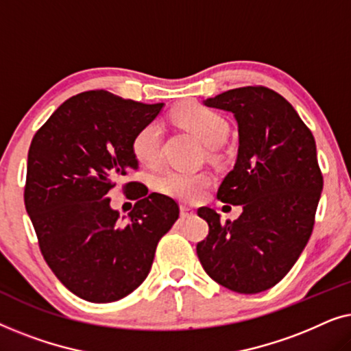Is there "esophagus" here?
<instances>
[{
    "mask_svg": "<svg viewBox=\"0 0 351 351\" xmlns=\"http://www.w3.org/2000/svg\"><path fill=\"white\" fill-rule=\"evenodd\" d=\"M193 215H195L193 209L186 208V206H180V217L182 219H190V217H193Z\"/></svg>",
    "mask_w": 351,
    "mask_h": 351,
    "instance_id": "34e87169",
    "label": "esophagus"
}]
</instances>
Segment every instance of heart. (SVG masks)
<instances>
[{
  "mask_svg": "<svg viewBox=\"0 0 351 351\" xmlns=\"http://www.w3.org/2000/svg\"><path fill=\"white\" fill-rule=\"evenodd\" d=\"M176 121L193 132L204 145H222L230 132V126L222 114L206 108L199 104L180 105L174 112ZM161 126L155 121L138 129L132 138V153L143 166H155L161 160ZM209 176L206 172L166 171L156 177L155 186L160 193L171 198L195 203L203 196L209 185Z\"/></svg>",
  "mask_w": 351,
  "mask_h": 351,
  "instance_id": "heart-1",
  "label": "heart"
}]
</instances>
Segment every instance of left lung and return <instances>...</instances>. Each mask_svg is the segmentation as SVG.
I'll list each match as a JSON object with an SVG mask.
<instances>
[{
    "label": "left lung",
    "instance_id": "1",
    "mask_svg": "<svg viewBox=\"0 0 351 351\" xmlns=\"http://www.w3.org/2000/svg\"><path fill=\"white\" fill-rule=\"evenodd\" d=\"M204 105L232 112L238 123V158L217 198L243 213L222 223L214 209L199 208L209 234L196 254L220 286L257 294L287 275L313 232L323 190L315 137L294 107L263 86L230 89Z\"/></svg>",
    "mask_w": 351,
    "mask_h": 351
}]
</instances>
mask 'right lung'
Masks as SVG:
<instances>
[{"mask_svg": "<svg viewBox=\"0 0 351 351\" xmlns=\"http://www.w3.org/2000/svg\"><path fill=\"white\" fill-rule=\"evenodd\" d=\"M161 108L88 90L65 100L33 137L25 209L46 263L81 299L108 304L137 289L179 219L174 199L138 182L123 185L137 199L126 222L110 208L112 190L138 167L134 136Z\"/></svg>", "mask_w": 351, "mask_h": 351, "instance_id": "right-lung-1", "label": "right lung"}]
</instances>
